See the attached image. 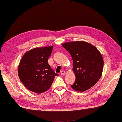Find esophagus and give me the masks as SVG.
Instances as JSON below:
<instances>
[{
  "mask_svg": "<svg viewBox=\"0 0 122 122\" xmlns=\"http://www.w3.org/2000/svg\"><path fill=\"white\" fill-rule=\"evenodd\" d=\"M65 73H66V72H65V71H62L61 72V75H62V76H63L64 75H65Z\"/></svg>",
  "mask_w": 122,
  "mask_h": 122,
  "instance_id": "1",
  "label": "esophagus"
}]
</instances>
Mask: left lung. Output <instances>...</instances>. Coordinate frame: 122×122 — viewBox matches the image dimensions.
Segmentation results:
<instances>
[{
	"mask_svg": "<svg viewBox=\"0 0 122 122\" xmlns=\"http://www.w3.org/2000/svg\"><path fill=\"white\" fill-rule=\"evenodd\" d=\"M62 45L73 60L76 80L71 88L79 92L89 89L102 75L104 60L101 52L92 44L83 41L66 42Z\"/></svg>",
	"mask_w": 122,
	"mask_h": 122,
	"instance_id": "1",
	"label": "left lung"
}]
</instances>
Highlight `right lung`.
Returning a JSON list of instances; mask_svg holds the SVG:
<instances>
[{
    "label": "right lung",
    "mask_w": 122,
    "mask_h": 122,
    "mask_svg": "<svg viewBox=\"0 0 122 122\" xmlns=\"http://www.w3.org/2000/svg\"><path fill=\"white\" fill-rule=\"evenodd\" d=\"M53 46L36 47L23 55L19 63L18 75L23 85L31 92L41 94L51 87L55 76L48 59Z\"/></svg>",
    "instance_id": "obj_1"
}]
</instances>
